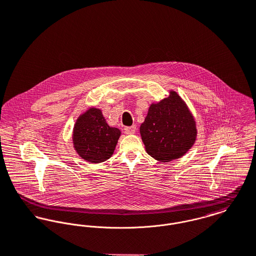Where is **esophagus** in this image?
<instances>
[{"label": "esophagus", "instance_id": "1", "mask_svg": "<svg viewBox=\"0 0 256 256\" xmlns=\"http://www.w3.org/2000/svg\"><path fill=\"white\" fill-rule=\"evenodd\" d=\"M136 132V126H126L124 128V132L126 134H134Z\"/></svg>", "mask_w": 256, "mask_h": 256}]
</instances>
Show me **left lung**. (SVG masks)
<instances>
[{
    "mask_svg": "<svg viewBox=\"0 0 256 256\" xmlns=\"http://www.w3.org/2000/svg\"><path fill=\"white\" fill-rule=\"evenodd\" d=\"M140 132L146 152L163 163L184 156L198 136L194 116L172 90L168 98L150 105Z\"/></svg>",
    "mask_w": 256,
    "mask_h": 256,
    "instance_id": "left-lung-1",
    "label": "left lung"
}]
</instances>
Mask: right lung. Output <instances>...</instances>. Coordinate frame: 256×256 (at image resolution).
<instances>
[{"label": "right lung", "instance_id": "add662e5", "mask_svg": "<svg viewBox=\"0 0 256 256\" xmlns=\"http://www.w3.org/2000/svg\"><path fill=\"white\" fill-rule=\"evenodd\" d=\"M120 136V130L107 124L100 109L89 108L74 124L72 142L82 159L96 164L113 155Z\"/></svg>", "mask_w": 256, "mask_h": 256}]
</instances>
